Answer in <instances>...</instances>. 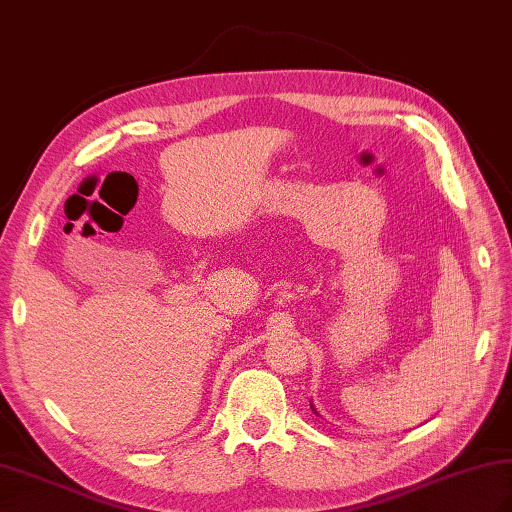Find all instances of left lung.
<instances>
[{
    "instance_id": "left-lung-1",
    "label": "left lung",
    "mask_w": 512,
    "mask_h": 512,
    "mask_svg": "<svg viewBox=\"0 0 512 512\" xmlns=\"http://www.w3.org/2000/svg\"><path fill=\"white\" fill-rule=\"evenodd\" d=\"M311 409H313V402H311ZM313 413H318V411H316V409H313Z\"/></svg>"
}]
</instances>
